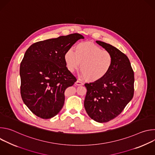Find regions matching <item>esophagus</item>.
Returning a JSON list of instances; mask_svg holds the SVG:
<instances>
[{"instance_id": "obj_1", "label": "esophagus", "mask_w": 155, "mask_h": 155, "mask_svg": "<svg viewBox=\"0 0 155 155\" xmlns=\"http://www.w3.org/2000/svg\"><path fill=\"white\" fill-rule=\"evenodd\" d=\"M75 85L77 86H82L83 85V83H82L81 81H80V80H77L76 82H75Z\"/></svg>"}]
</instances>
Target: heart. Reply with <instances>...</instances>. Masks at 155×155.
Wrapping results in <instances>:
<instances>
[{
  "label": "heart",
  "mask_w": 155,
  "mask_h": 155,
  "mask_svg": "<svg viewBox=\"0 0 155 155\" xmlns=\"http://www.w3.org/2000/svg\"><path fill=\"white\" fill-rule=\"evenodd\" d=\"M68 70L72 72L79 67L83 77L90 82H97L104 78L113 64V57L108 51L91 42H80L75 51L69 49L64 54Z\"/></svg>",
  "instance_id": "obj_1"
}]
</instances>
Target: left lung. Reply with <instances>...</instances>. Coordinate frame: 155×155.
Wrapping results in <instances>:
<instances>
[{
    "mask_svg": "<svg viewBox=\"0 0 155 155\" xmlns=\"http://www.w3.org/2000/svg\"><path fill=\"white\" fill-rule=\"evenodd\" d=\"M96 43L112 54L113 64L104 78L84 84V107L91 119L106 123L119 115L133 97L134 75L126 54L108 43Z\"/></svg>",
    "mask_w": 155,
    "mask_h": 155,
    "instance_id": "8db88e82",
    "label": "left lung"
}]
</instances>
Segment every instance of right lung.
I'll return each instance as SVG.
<instances>
[{"label":"right lung","mask_w":155,"mask_h":155,"mask_svg":"<svg viewBox=\"0 0 155 155\" xmlns=\"http://www.w3.org/2000/svg\"><path fill=\"white\" fill-rule=\"evenodd\" d=\"M84 37L77 33L34 43L20 64L21 95L38 117L49 119L62 109L65 90L76 78L66 67L64 54Z\"/></svg>","instance_id":"right-lung-1"}]
</instances>
